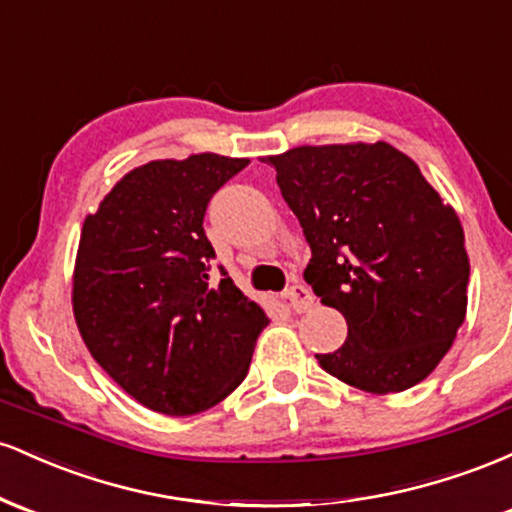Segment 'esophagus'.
Here are the masks:
<instances>
[{
  "mask_svg": "<svg viewBox=\"0 0 512 512\" xmlns=\"http://www.w3.org/2000/svg\"><path fill=\"white\" fill-rule=\"evenodd\" d=\"M286 296H289V301H291L293 310H296V313H305V310L313 308V303H315L313 291H310L305 284H298V281H296V284L289 286Z\"/></svg>",
  "mask_w": 512,
  "mask_h": 512,
  "instance_id": "1",
  "label": "esophagus"
}]
</instances>
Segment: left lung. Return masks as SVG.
Returning a JSON list of instances; mask_svg holds the SVG:
<instances>
[{"label":"left lung","mask_w":512,"mask_h":512,"mask_svg":"<svg viewBox=\"0 0 512 512\" xmlns=\"http://www.w3.org/2000/svg\"><path fill=\"white\" fill-rule=\"evenodd\" d=\"M313 257L303 279L344 315L349 337L322 370L370 395L419 385L467 315L460 216L387 142L296 146L262 158Z\"/></svg>","instance_id":"8db88e82"}]
</instances>
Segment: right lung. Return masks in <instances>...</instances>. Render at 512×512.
Masks as SVG:
<instances>
[{
  "label": "right lung",
  "instance_id": "right-lung-1",
  "mask_svg": "<svg viewBox=\"0 0 512 512\" xmlns=\"http://www.w3.org/2000/svg\"><path fill=\"white\" fill-rule=\"evenodd\" d=\"M248 158L192 154L129 170L86 216L72 308L81 339L146 409L207 411L248 375L269 317L223 276L209 286L211 195Z\"/></svg>",
  "mask_w": 512,
  "mask_h": 512
}]
</instances>
